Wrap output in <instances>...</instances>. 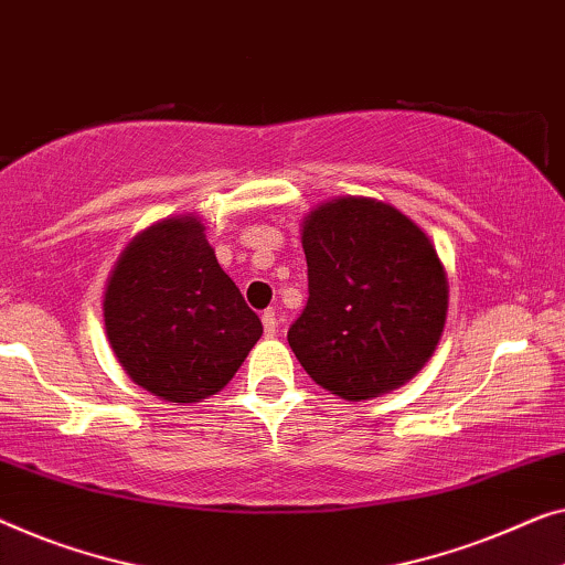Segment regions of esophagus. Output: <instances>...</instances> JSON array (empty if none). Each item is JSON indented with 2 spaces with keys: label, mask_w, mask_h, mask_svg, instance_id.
Returning <instances> with one entry per match:
<instances>
[{
  "label": "esophagus",
  "mask_w": 565,
  "mask_h": 565,
  "mask_svg": "<svg viewBox=\"0 0 565 565\" xmlns=\"http://www.w3.org/2000/svg\"><path fill=\"white\" fill-rule=\"evenodd\" d=\"M263 326H265V337H275V333H277V316H275V310H265V313H263Z\"/></svg>",
  "instance_id": "obj_1"
}]
</instances>
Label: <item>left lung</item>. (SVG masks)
I'll list each match as a JSON object with an SVG mask.
<instances>
[{
    "mask_svg": "<svg viewBox=\"0 0 565 565\" xmlns=\"http://www.w3.org/2000/svg\"><path fill=\"white\" fill-rule=\"evenodd\" d=\"M308 302L288 331L316 384L343 399L377 397L428 362L448 310L444 265L405 214L339 199L302 224Z\"/></svg>",
    "mask_w": 565,
    "mask_h": 565,
    "instance_id": "1",
    "label": "left lung"
}]
</instances>
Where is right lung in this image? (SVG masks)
I'll return each mask as SVG.
<instances>
[{
    "instance_id": "1",
    "label": "right lung",
    "mask_w": 565,
    "mask_h": 565,
    "mask_svg": "<svg viewBox=\"0 0 565 565\" xmlns=\"http://www.w3.org/2000/svg\"><path fill=\"white\" fill-rule=\"evenodd\" d=\"M104 323L129 377L170 403L216 395L263 337L193 216L129 244L106 285Z\"/></svg>"
}]
</instances>
